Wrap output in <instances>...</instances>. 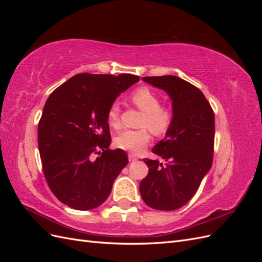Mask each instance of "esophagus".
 I'll return each instance as SVG.
<instances>
[{
  "instance_id": "34e87169",
  "label": "esophagus",
  "mask_w": 262,
  "mask_h": 262,
  "mask_svg": "<svg viewBox=\"0 0 262 262\" xmlns=\"http://www.w3.org/2000/svg\"><path fill=\"white\" fill-rule=\"evenodd\" d=\"M137 160H138V157H137L136 155L129 154V161H130V162H134V161H137Z\"/></svg>"
}]
</instances>
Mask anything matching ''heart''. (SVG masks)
I'll return each instance as SVG.
<instances>
[{
    "instance_id": "heart-1",
    "label": "heart",
    "mask_w": 262,
    "mask_h": 262,
    "mask_svg": "<svg viewBox=\"0 0 262 262\" xmlns=\"http://www.w3.org/2000/svg\"><path fill=\"white\" fill-rule=\"evenodd\" d=\"M130 99L142 112L139 122L142 128L121 131L116 138V145L130 153L139 154L145 148L150 139L147 128L156 136H162L169 130L175 115L170 107L161 105V97L148 87L136 90L131 94ZM107 122L114 129H118L121 124L120 108L117 102L108 108Z\"/></svg>"
}]
</instances>
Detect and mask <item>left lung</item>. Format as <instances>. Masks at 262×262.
<instances>
[{
	"label": "left lung",
	"mask_w": 262,
	"mask_h": 262,
	"mask_svg": "<svg viewBox=\"0 0 262 262\" xmlns=\"http://www.w3.org/2000/svg\"><path fill=\"white\" fill-rule=\"evenodd\" d=\"M164 90L172 100L173 121L152 152L165 160L144 158L147 176L141 181L142 199L149 208L177 210L191 199L213 163L214 113L203 93L173 75L142 77Z\"/></svg>",
	"instance_id": "obj_1"
}]
</instances>
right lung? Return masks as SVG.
Returning <instances> with one entry per match:
<instances>
[{"instance_id":"1","label":"right lung","mask_w":262,"mask_h":262,"mask_svg":"<svg viewBox=\"0 0 262 262\" xmlns=\"http://www.w3.org/2000/svg\"><path fill=\"white\" fill-rule=\"evenodd\" d=\"M139 81L131 74H76L47 99L38 124L39 153L50 190L68 207H99L128 164L123 149L109 148L107 112Z\"/></svg>"}]
</instances>
